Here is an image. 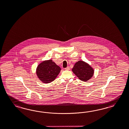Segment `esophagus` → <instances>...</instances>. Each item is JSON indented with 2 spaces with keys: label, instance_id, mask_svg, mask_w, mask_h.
<instances>
[{
  "label": "esophagus",
  "instance_id": "obj_1",
  "mask_svg": "<svg viewBox=\"0 0 129 129\" xmlns=\"http://www.w3.org/2000/svg\"><path fill=\"white\" fill-rule=\"evenodd\" d=\"M65 70H70V67H67V68L65 69Z\"/></svg>",
  "mask_w": 129,
  "mask_h": 129
}]
</instances>
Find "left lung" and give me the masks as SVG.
<instances>
[{"mask_svg":"<svg viewBox=\"0 0 129 129\" xmlns=\"http://www.w3.org/2000/svg\"><path fill=\"white\" fill-rule=\"evenodd\" d=\"M72 71L79 79L85 82L92 78L94 74V69L89 64L82 60L76 63Z\"/></svg>","mask_w":129,"mask_h":129,"instance_id":"1","label":"left lung"}]
</instances>
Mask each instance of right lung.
Listing matches in <instances>:
<instances>
[{
    "label": "right lung",
    "mask_w": 129,
    "mask_h": 129,
    "mask_svg": "<svg viewBox=\"0 0 129 129\" xmlns=\"http://www.w3.org/2000/svg\"><path fill=\"white\" fill-rule=\"evenodd\" d=\"M61 70V68L52 59L45 60L40 63L36 68V73L40 81L44 83L53 81Z\"/></svg>",
    "instance_id": "add662e5"
}]
</instances>
